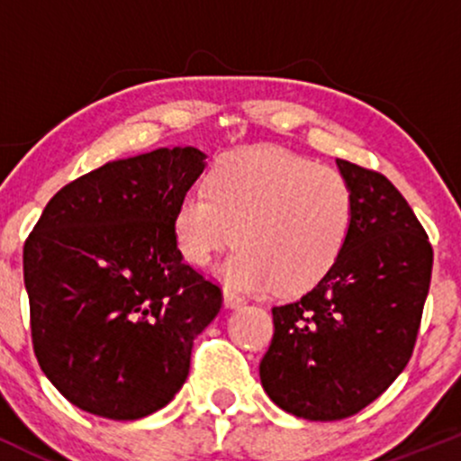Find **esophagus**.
Segmentation results:
<instances>
[{
    "mask_svg": "<svg viewBox=\"0 0 461 461\" xmlns=\"http://www.w3.org/2000/svg\"><path fill=\"white\" fill-rule=\"evenodd\" d=\"M223 301H225L227 308H231V310L242 308V305H247L245 297H240V294L234 293V290H231V288H225V290H223Z\"/></svg>",
    "mask_w": 461,
    "mask_h": 461,
    "instance_id": "esophagus-1",
    "label": "esophagus"
}]
</instances>
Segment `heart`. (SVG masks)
<instances>
[{
	"instance_id": "obj_1",
	"label": "heart",
	"mask_w": 461,
	"mask_h": 461,
	"mask_svg": "<svg viewBox=\"0 0 461 461\" xmlns=\"http://www.w3.org/2000/svg\"><path fill=\"white\" fill-rule=\"evenodd\" d=\"M353 219L356 199L340 171L282 147H247L214 162L208 188L179 197L173 234L193 267L236 238L240 247L221 267L227 284L301 294L340 260Z\"/></svg>"
}]
</instances>
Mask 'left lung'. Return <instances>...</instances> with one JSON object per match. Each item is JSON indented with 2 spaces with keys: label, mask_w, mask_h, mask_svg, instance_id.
Instances as JSON below:
<instances>
[{
  "label": "left lung",
  "mask_w": 461,
  "mask_h": 461,
  "mask_svg": "<svg viewBox=\"0 0 461 461\" xmlns=\"http://www.w3.org/2000/svg\"><path fill=\"white\" fill-rule=\"evenodd\" d=\"M356 219L331 273L294 303L273 308L260 362L264 393L305 420L357 414L403 373L429 293L433 249L403 194L347 160Z\"/></svg>",
  "instance_id": "left-lung-1"
}]
</instances>
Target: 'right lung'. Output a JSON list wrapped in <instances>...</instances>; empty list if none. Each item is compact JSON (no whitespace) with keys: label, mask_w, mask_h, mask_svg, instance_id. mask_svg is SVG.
<instances>
[{"label":"right lung","mask_w":461,"mask_h":461,"mask_svg":"<svg viewBox=\"0 0 461 461\" xmlns=\"http://www.w3.org/2000/svg\"><path fill=\"white\" fill-rule=\"evenodd\" d=\"M205 158L173 147L105 162L58 190L25 240L36 359L88 414L139 420L171 403L193 340L219 314L221 288L173 234Z\"/></svg>","instance_id":"add662e5"}]
</instances>
